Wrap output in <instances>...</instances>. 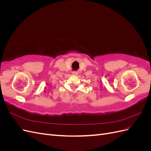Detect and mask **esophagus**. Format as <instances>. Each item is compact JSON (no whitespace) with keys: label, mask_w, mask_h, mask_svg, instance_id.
I'll list each match as a JSON object with an SVG mask.
<instances>
[{"label":"esophagus","mask_w":151,"mask_h":151,"mask_svg":"<svg viewBox=\"0 0 151 151\" xmlns=\"http://www.w3.org/2000/svg\"><path fill=\"white\" fill-rule=\"evenodd\" d=\"M78 74H79V73L77 71H73V72H72V74L74 75V76H77V75H78Z\"/></svg>","instance_id":"34e87169"}]
</instances>
